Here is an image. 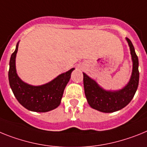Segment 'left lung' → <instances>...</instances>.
I'll return each instance as SVG.
<instances>
[{
    "instance_id": "obj_1",
    "label": "left lung",
    "mask_w": 147,
    "mask_h": 147,
    "mask_svg": "<svg viewBox=\"0 0 147 147\" xmlns=\"http://www.w3.org/2000/svg\"><path fill=\"white\" fill-rule=\"evenodd\" d=\"M132 57V70L129 82L118 90H106L86 73L84 74L85 95L89 106L98 111L110 113L123 109L129 104L138 86V58L131 40L126 38Z\"/></svg>"
}]
</instances>
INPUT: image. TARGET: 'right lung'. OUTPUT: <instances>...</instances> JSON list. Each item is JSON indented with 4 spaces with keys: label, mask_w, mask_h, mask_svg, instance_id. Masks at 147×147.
I'll list each match as a JSON object with an SVG mask.
<instances>
[{
    "label": "right lung",
    "mask_w": 147,
    "mask_h": 147,
    "mask_svg": "<svg viewBox=\"0 0 147 147\" xmlns=\"http://www.w3.org/2000/svg\"><path fill=\"white\" fill-rule=\"evenodd\" d=\"M18 42L15 52L11 55L9 70V81L12 92L18 102L26 109L32 112H47L55 109L61 104L63 91L75 68L61 74L49 82L39 86L25 83L16 71L15 58L18 49Z\"/></svg>",
    "instance_id": "1"
}]
</instances>
